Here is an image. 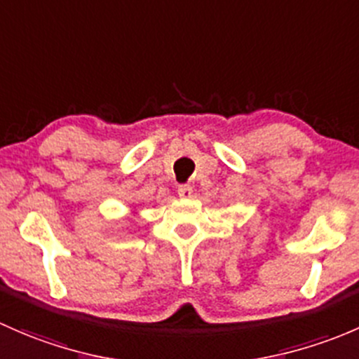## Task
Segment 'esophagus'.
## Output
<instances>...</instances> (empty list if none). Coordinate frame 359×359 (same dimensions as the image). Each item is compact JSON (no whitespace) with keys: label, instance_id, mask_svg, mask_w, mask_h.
Instances as JSON below:
<instances>
[{"label":"esophagus","instance_id":"obj_1","mask_svg":"<svg viewBox=\"0 0 359 359\" xmlns=\"http://www.w3.org/2000/svg\"><path fill=\"white\" fill-rule=\"evenodd\" d=\"M191 194H194V190H191L190 184H180L178 187V195L181 198H190Z\"/></svg>","mask_w":359,"mask_h":359}]
</instances>
